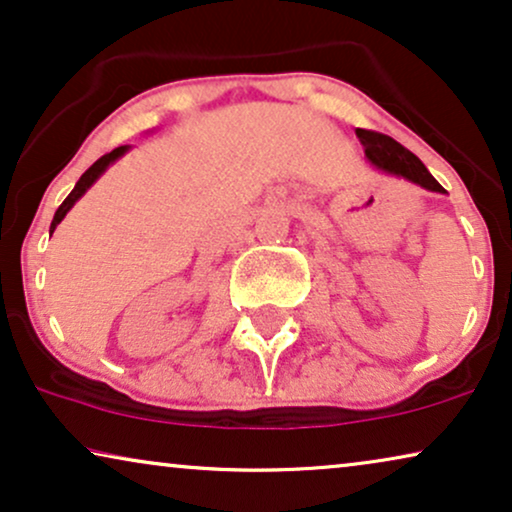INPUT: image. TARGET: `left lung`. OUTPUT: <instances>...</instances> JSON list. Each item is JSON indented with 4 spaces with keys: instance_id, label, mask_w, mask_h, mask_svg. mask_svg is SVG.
Returning <instances> with one entry per match:
<instances>
[{
    "instance_id": "1",
    "label": "left lung",
    "mask_w": 512,
    "mask_h": 512,
    "mask_svg": "<svg viewBox=\"0 0 512 512\" xmlns=\"http://www.w3.org/2000/svg\"><path fill=\"white\" fill-rule=\"evenodd\" d=\"M356 137H359L363 151H366L368 163L373 165L375 170L389 174V177L410 181V184L422 186L426 191L445 193V188L431 177V172L426 170L422 160H419L412 151L405 149L403 144H398L396 139L363 128L356 130Z\"/></svg>"
}]
</instances>
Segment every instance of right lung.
<instances>
[{
	"instance_id": "right-lung-1",
	"label": "right lung",
	"mask_w": 512,
	"mask_h": 512,
	"mask_svg": "<svg viewBox=\"0 0 512 512\" xmlns=\"http://www.w3.org/2000/svg\"><path fill=\"white\" fill-rule=\"evenodd\" d=\"M128 151H130V146H128V144H125V146H118V149H114V151H111V153H107V156H102L100 160H95V163H93V165H90V167H88V170L81 174V179H79V181H76L74 191L67 195V198H65V202H62V205L58 207V212H55V216H53V221H51V235H53V230H55V228H58V223H60L62 219H65V216H67V212H69V209H72V207L76 205V202H79V200H81V195H86V191H88V188H90V186H93V184H95V181H97V179H100L104 172H107V167H109V165H114V163H116V160H118V158H121V156H125V153H128Z\"/></svg>"
}]
</instances>
